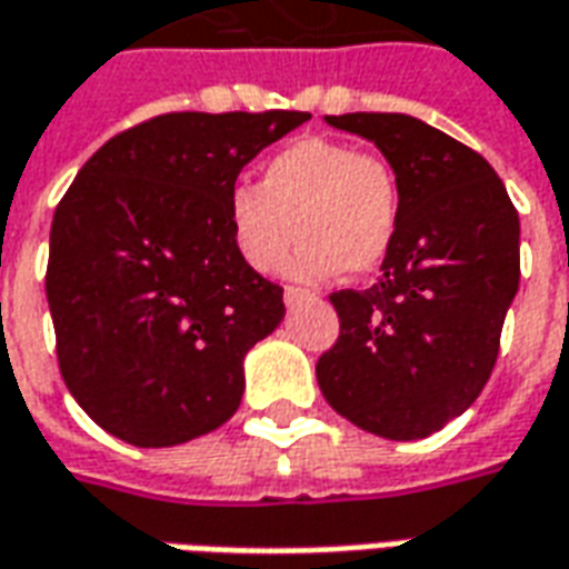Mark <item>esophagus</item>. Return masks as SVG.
I'll use <instances>...</instances> for the list:
<instances>
[{
	"label": "esophagus",
	"mask_w": 569,
	"mask_h": 569,
	"mask_svg": "<svg viewBox=\"0 0 569 569\" xmlns=\"http://www.w3.org/2000/svg\"><path fill=\"white\" fill-rule=\"evenodd\" d=\"M283 298H286V305H298V301H308V298H313V296L308 292V289H298V286H286Z\"/></svg>",
	"instance_id": "1"
}]
</instances>
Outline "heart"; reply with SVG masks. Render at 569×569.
Masks as SVG:
<instances>
[{"instance_id":"1","label":"heart","mask_w":569,"mask_h":569,"mask_svg":"<svg viewBox=\"0 0 569 569\" xmlns=\"http://www.w3.org/2000/svg\"><path fill=\"white\" fill-rule=\"evenodd\" d=\"M228 228L240 258L258 273L280 264L292 228L301 240L286 273L298 280L369 273L397 240L400 181L379 153L308 134L264 162L258 188H230Z\"/></svg>"}]
</instances>
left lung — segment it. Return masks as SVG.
Returning a JSON list of instances; mask_svg holds the SVG:
<instances>
[{
  "mask_svg": "<svg viewBox=\"0 0 569 569\" xmlns=\"http://www.w3.org/2000/svg\"><path fill=\"white\" fill-rule=\"evenodd\" d=\"M329 126L376 141L400 181V230L369 289H339V339L317 360L329 407L388 440L462 416L490 379L520 280V221L478 150L407 113Z\"/></svg>",
  "mask_w": 569,
  "mask_h": 569,
  "instance_id": "left-lung-1",
  "label": "left lung"
}]
</instances>
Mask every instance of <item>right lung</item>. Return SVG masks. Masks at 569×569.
Wrapping results in <instances>:
<instances>
[{
	"instance_id": "right-lung-1",
	"label": "right lung",
	"mask_w": 569,
	"mask_h": 569,
	"mask_svg": "<svg viewBox=\"0 0 569 569\" xmlns=\"http://www.w3.org/2000/svg\"><path fill=\"white\" fill-rule=\"evenodd\" d=\"M301 110L162 113L113 134L54 209L49 296L63 385L134 447L216 431L246 351L283 320V286L246 264L228 193Z\"/></svg>"
}]
</instances>
